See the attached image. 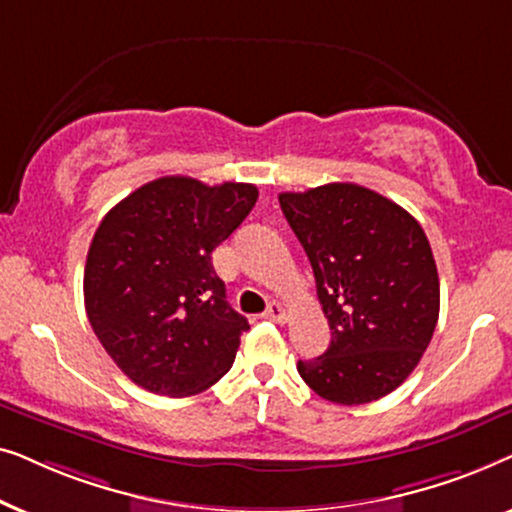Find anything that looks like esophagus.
Instances as JSON below:
<instances>
[{"label": "esophagus", "instance_id": "obj_1", "mask_svg": "<svg viewBox=\"0 0 512 512\" xmlns=\"http://www.w3.org/2000/svg\"><path fill=\"white\" fill-rule=\"evenodd\" d=\"M263 317H265V319H270V321H275V324H284V321H286V310H284V305H279V303H270V305H268V310H265Z\"/></svg>", "mask_w": 512, "mask_h": 512}]
</instances>
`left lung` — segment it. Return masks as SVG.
<instances>
[{"instance_id": "1", "label": "left lung", "mask_w": 512, "mask_h": 512, "mask_svg": "<svg viewBox=\"0 0 512 512\" xmlns=\"http://www.w3.org/2000/svg\"><path fill=\"white\" fill-rule=\"evenodd\" d=\"M310 258L331 345L298 361L314 394L361 405L387 396L417 368L438 324L440 282L422 226L359 184L279 193Z\"/></svg>"}]
</instances>
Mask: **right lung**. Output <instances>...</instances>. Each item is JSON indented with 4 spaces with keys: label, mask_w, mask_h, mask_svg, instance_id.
I'll return each instance as SVG.
<instances>
[{
    "label": "right lung",
    "mask_w": 512,
    "mask_h": 512,
    "mask_svg": "<svg viewBox=\"0 0 512 512\" xmlns=\"http://www.w3.org/2000/svg\"><path fill=\"white\" fill-rule=\"evenodd\" d=\"M254 184L153 179L109 209L90 242L83 298L118 368L158 396H193L233 366L249 324L226 300L212 251L247 219Z\"/></svg>",
    "instance_id": "obj_1"
}]
</instances>
